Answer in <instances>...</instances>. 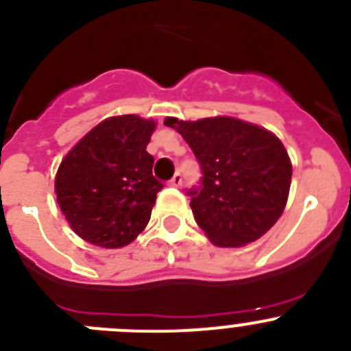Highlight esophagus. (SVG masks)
I'll list each match as a JSON object with an SVG mask.
<instances>
[{
    "mask_svg": "<svg viewBox=\"0 0 351 351\" xmlns=\"http://www.w3.org/2000/svg\"><path fill=\"white\" fill-rule=\"evenodd\" d=\"M169 185H171V186H180V185H182V175H180V173H176V175L173 176L171 180H169Z\"/></svg>",
    "mask_w": 351,
    "mask_h": 351,
    "instance_id": "1",
    "label": "esophagus"
}]
</instances>
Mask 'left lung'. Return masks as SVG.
I'll return each mask as SVG.
<instances>
[{
  "label": "left lung",
  "instance_id": "1",
  "mask_svg": "<svg viewBox=\"0 0 351 351\" xmlns=\"http://www.w3.org/2000/svg\"><path fill=\"white\" fill-rule=\"evenodd\" d=\"M166 126L183 136L202 178L186 194L199 227L220 247H241L267 234L289 195V156L274 133L234 117L180 121Z\"/></svg>",
  "mask_w": 351,
  "mask_h": 351
}]
</instances>
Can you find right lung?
I'll list each match as a JSON object with an SVG mask.
<instances>
[{"label": "right lung", "mask_w": 351, "mask_h": 351, "mask_svg": "<svg viewBox=\"0 0 351 351\" xmlns=\"http://www.w3.org/2000/svg\"><path fill=\"white\" fill-rule=\"evenodd\" d=\"M156 123L138 116L101 121L64 157L55 178L60 211L86 242L117 250L138 237L162 183L147 152Z\"/></svg>", "instance_id": "right-lung-1"}]
</instances>
